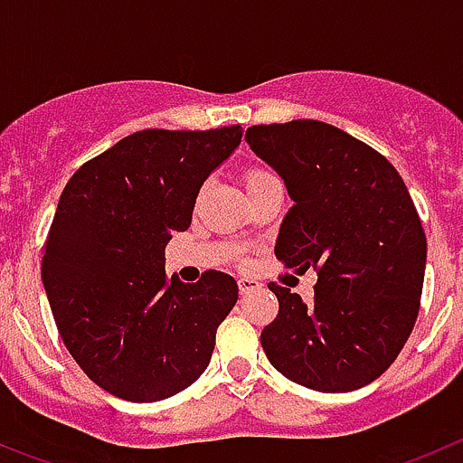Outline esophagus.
<instances>
[{"instance_id":"obj_1","label":"esophagus","mask_w":463,"mask_h":463,"mask_svg":"<svg viewBox=\"0 0 463 463\" xmlns=\"http://www.w3.org/2000/svg\"><path fill=\"white\" fill-rule=\"evenodd\" d=\"M255 289H261V282L255 280V278H239V292L241 294H250Z\"/></svg>"}]
</instances>
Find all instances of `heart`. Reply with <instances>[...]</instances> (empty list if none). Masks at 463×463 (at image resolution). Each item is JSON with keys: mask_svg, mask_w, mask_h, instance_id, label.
<instances>
[{"mask_svg": "<svg viewBox=\"0 0 463 463\" xmlns=\"http://www.w3.org/2000/svg\"><path fill=\"white\" fill-rule=\"evenodd\" d=\"M269 178H273V175L267 174V171H250V174L245 175V187L260 185V183L269 181Z\"/></svg>", "mask_w": 463, "mask_h": 463, "instance_id": "1", "label": "heart"}]
</instances>
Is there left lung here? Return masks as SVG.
I'll list each match as a JSON object with an SVG mask.
<instances>
[{
  "label": "left lung",
  "instance_id": "8db88e82",
  "mask_svg": "<svg viewBox=\"0 0 463 463\" xmlns=\"http://www.w3.org/2000/svg\"><path fill=\"white\" fill-rule=\"evenodd\" d=\"M252 153L288 187L276 257L317 271L313 304L269 285L278 317L261 347L288 380L325 394L354 392L390 369L420 310L427 239L399 171L338 127L257 125Z\"/></svg>",
  "mask_w": 463,
  "mask_h": 463
}]
</instances>
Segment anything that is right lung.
<instances>
[{"label": "right lung", "mask_w": 463, "mask_h": 463, "mask_svg": "<svg viewBox=\"0 0 463 463\" xmlns=\"http://www.w3.org/2000/svg\"><path fill=\"white\" fill-rule=\"evenodd\" d=\"M243 127L143 129L80 166L64 187L41 278L64 345L92 383L153 403L206 371L239 285L165 273V248L192 222L203 181L241 146Z\"/></svg>", "instance_id": "obj_1"}]
</instances>
